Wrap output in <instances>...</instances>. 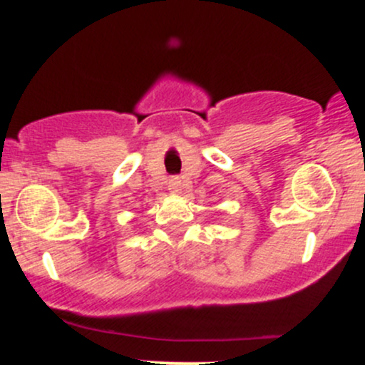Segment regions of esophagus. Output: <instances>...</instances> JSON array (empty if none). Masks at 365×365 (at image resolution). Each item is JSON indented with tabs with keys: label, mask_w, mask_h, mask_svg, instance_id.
I'll return each mask as SVG.
<instances>
[{
	"label": "esophagus",
	"mask_w": 365,
	"mask_h": 365,
	"mask_svg": "<svg viewBox=\"0 0 365 365\" xmlns=\"http://www.w3.org/2000/svg\"><path fill=\"white\" fill-rule=\"evenodd\" d=\"M170 192H173V194H180L182 192V180L180 178H173L170 180Z\"/></svg>",
	"instance_id": "obj_1"
}]
</instances>
